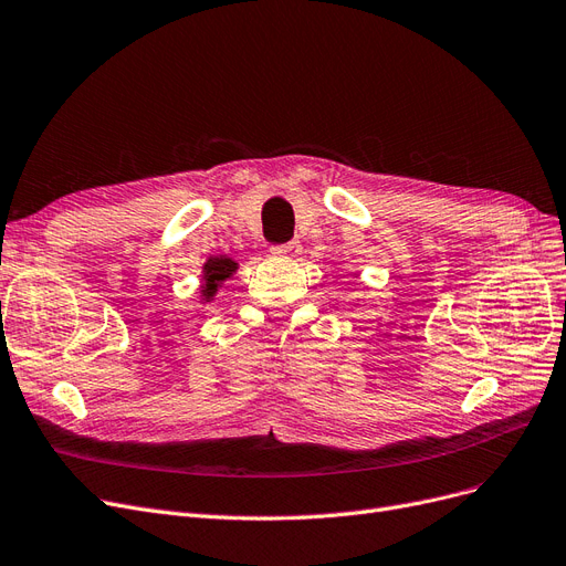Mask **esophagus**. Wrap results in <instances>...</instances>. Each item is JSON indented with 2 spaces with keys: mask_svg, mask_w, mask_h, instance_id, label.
I'll return each mask as SVG.
<instances>
[{
  "mask_svg": "<svg viewBox=\"0 0 566 566\" xmlns=\"http://www.w3.org/2000/svg\"><path fill=\"white\" fill-rule=\"evenodd\" d=\"M301 251H303V247L294 240V242H286V244L272 247V249H270V254L275 256V259H298V256H301Z\"/></svg>",
  "mask_w": 566,
  "mask_h": 566,
  "instance_id": "34e87169",
  "label": "esophagus"
}]
</instances>
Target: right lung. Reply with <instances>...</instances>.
I'll use <instances>...</instances> for the list:
<instances>
[{"label":"right lung","mask_w":566,"mask_h":566,"mask_svg":"<svg viewBox=\"0 0 566 566\" xmlns=\"http://www.w3.org/2000/svg\"><path fill=\"white\" fill-rule=\"evenodd\" d=\"M238 272V263L221 254V256H209L205 263H202V272H200V303L207 305L212 303L214 296L219 294V291L226 286V282L233 277Z\"/></svg>","instance_id":"add662e5"}]
</instances>
